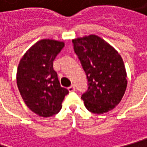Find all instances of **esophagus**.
Wrapping results in <instances>:
<instances>
[{"mask_svg": "<svg viewBox=\"0 0 147 147\" xmlns=\"http://www.w3.org/2000/svg\"><path fill=\"white\" fill-rule=\"evenodd\" d=\"M75 90H76V88L74 86H71L70 87H68V90L70 92H73V91H75Z\"/></svg>", "mask_w": 147, "mask_h": 147, "instance_id": "obj_1", "label": "esophagus"}]
</instances>
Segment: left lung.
Listing matches in <instances>:
<instances>
[{
    "instance_id": "left-lung-1",
    "label": "left lung",
    "mask_w": 147,
    "mask_h": 147,
    "mask_svg": "<svg viewBox=\"0 0 147 147\" xmlns=\"http://www.w3.org/2000/svg\"><path fill=\"white\" fill-rule=\"evenodd\" d=\"M72 43L88 80L81 95L86 108L97 114L110 111L120 103L127 85L121 56L96 35L76 38Z\"/></svg>"
}]
</instances>
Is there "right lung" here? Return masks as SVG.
<instances>
[{
  "instance_id": "add662e5",
  "label": "right lung",
  "mask_w": 147,
  "mask_h": 147,
  "mask_svg": "<svg viewBox=\"0 0 147 147\" xmlns=\"http://www.w3.org/2000/svg\"><path fill=\"white\" fill-rule=\"evenodd\" d=\"M64 42L42 39L23 56L17 71V86L29 109L42 117H51L61 110L69 93L61 87L53 61L64 48Z\"/></svg>"
}]
</instances>
